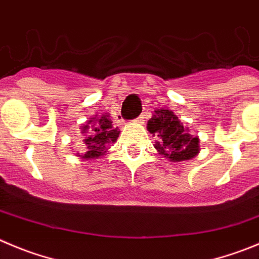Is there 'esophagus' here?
<instances>
[{
  "mask_svg": "<svg viewBox=\"0 0 259 259\" xmlns=\"http://www.w3.org/2000/svg\"><path fill=\"white\" fill-rule=\"evenodd\" d=\"M135 122H138V124H143V122H144V117H143V116H139V117H138L137 120H135Z\"/></svg>",
  "mask_w": 259,
  "mask_h": 259,
  "instance_id": "obj_1",
  "label": "esophagus"
}]
</instances>
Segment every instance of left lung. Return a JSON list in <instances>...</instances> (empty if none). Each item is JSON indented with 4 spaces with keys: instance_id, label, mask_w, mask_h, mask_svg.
Instances as JSON below:
<instances>
[{
    "instance_id": "1",
    "label": "left lung",
    "mask_w": 259,
    "mask_h": 259,
    "mask_svg": "<svg viewBox=\"0 0 259 259\" xmlns=\"http://www.w3.org/2000/svg\"><path fill=\"white\" fill-rule=\"evenodd\" d=\"M147 129L158 138L154 148L170 162L189 161L199 153V138L193 137L178 116L167 108L154 110Z\"/></svg>"
}]
</instances>
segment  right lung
Instances as JSON below:
<instances>
[{
	"mask_svg": "<svg viewBox=\"0 0 259 259\" xmlns=\"http://www.w3.org/2000/svg\"><path fill=\"white\" fill-rule=\"evenodd\" d=\"M80 133L84 137L83 142L85 143L87 152L84 154L78 153L76 156L83 161H93L103 156L110 149V146L117 141L120 134L117 127H113L108 113L89 118L85 125L80 126Z\"/></svg>",
	"mask_w": 259,
	"mask_h": 259,
	"instance_id": "add662e5",
	"label": "right lung"
}]
</instances>
